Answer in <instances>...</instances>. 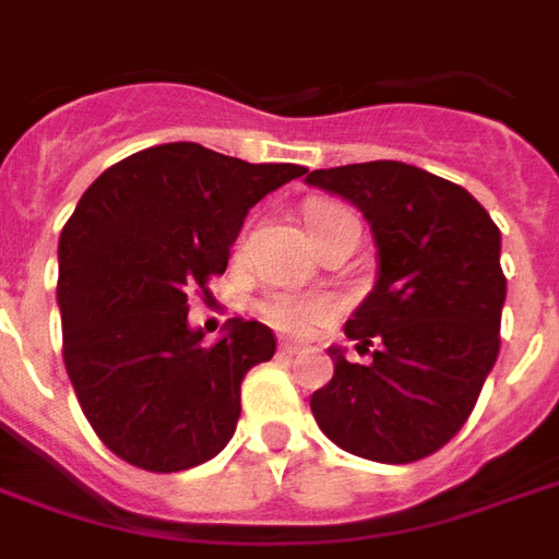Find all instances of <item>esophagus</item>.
Returning <instances> with one entry per match:
<instances>
[{"mask_svg": "<svg viewBox=\"0 0 559 559\" xmlns=\"http://www.w3.org/2000/svg\"><path fill=\"white\" fill-rule=\"evenodd\" d=\"M280 354H283V357H297V354H304V348L295 345V342H280Z\"/></svg>", "mask_w": 559, "mask_h": 559, "instance_id": "esophagus-1", "label": "esophagus"}]
</instances>
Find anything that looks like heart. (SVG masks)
I'll return each mask as SVG.
<instances>
[{
	"label": "heart",
	"instance_id": "1",
	"mask_svg": "<svg viewBox=\"0 0 559 559\" xmlns=\"http://www.w3.org/2000/svg\"><path fill=\"white\" fill-rule=\"evenodd\" d=\"M333 207H319L309 214V223L312 219L324 217ZM259 312L264 316L267 324H274L276 330L283 333H292V336H309L312 330L324 328L330 321L336 319V304L324 295H292V292H274L267 295L259 304Z\"/></svg>",
	"mask_w": 559,
	"mask_h": 559
}]
</instances>
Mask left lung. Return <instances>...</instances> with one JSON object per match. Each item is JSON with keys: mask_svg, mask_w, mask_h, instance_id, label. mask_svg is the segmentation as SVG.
<instances>
[{"mask_svg": "<svg viewBox=\"0 0 559 559\" xmlns=\"http://www.w3.org/2000/svg\"><path fill=\"white\" fill-rule=\"evenodd\" d=\"M307 185L352 202L378 250L372 292L345 321L372 360L348 364L330 345L333 378L309 399L312 417L360 459H426L471 417L500 352V229L464 187L408 163L316 169Z\"/></svg>", "mask_w": 559, "mask_h": 559, "instance_id": "8db88e82", "label": "left lung"}]
</instances>
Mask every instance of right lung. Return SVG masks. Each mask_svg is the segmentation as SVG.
<instances>
[{
    "instance_id": "1",
    "label": "right lung",
    "mask_w": 559,
    "mask_h": 559,
    "mask_svg": "<svg viewBox=\"0 0 559 559\" xmlns=\"http://www.w3.org/2000/svg\"><path fill=\"white\" fill-rule=\"evenodd\" d=\"M304 173L169 142L109 166L76 202L59 238L64 369L118 459L173 474L231 441L240 381L276 340L229 319L205 342L187 295L226 271L250 207Z\"/></svg>"
}]
</instances>
